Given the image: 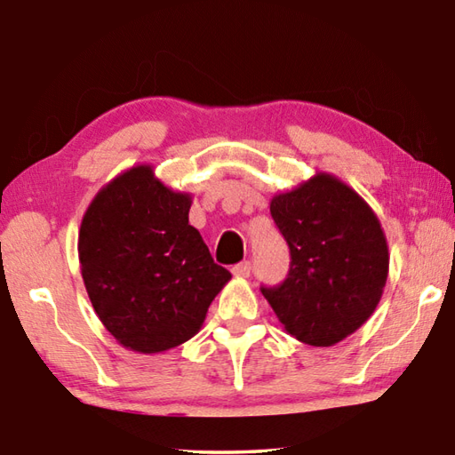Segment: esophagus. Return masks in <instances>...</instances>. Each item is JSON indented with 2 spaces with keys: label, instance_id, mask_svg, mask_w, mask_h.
Instances as JSON below:
<instances>
[{
  "label": "esophagus",
  "instance_id": "obj_1",
  "mask_svg": "<svg viewBox=\"0 0 455 455\" xmlns=\"http://www.w3.org/2000/svg\"><path fill=\"white\" fill-rule=\"evenodd\" d=\"M251 271H252V267H251L249 260H243V263H238V265L233 267V275H236V276H249Z\"/></svg>",
  "mask_w": 455,
  "mask_h": 455
}]
</instances>
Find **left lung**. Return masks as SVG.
I'll list each match as a JSON object with an SVG mask.
<instances>
[{
	"mask_svg": "<svg viewBox=\"0 0 455 455\" xmlns=\"http://www.w3.org/2000/svg\"><path fill=\"white\" fill-rule=\"evenodd\" d=\"M271 214L291 251L289 275L260 287L284 331L331 347L371 317L387 281V241L363 198L319 172L271 200Z\"/></svg>",
	"mask_w": 455,
	"mask_h": 455,
	"instance_id": "1",
	"label": "left lung"
}]
</instances>
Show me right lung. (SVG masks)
<instances>
[{
    "label": "right lung",
    "mask_w": 455,
    "mask_h": 455,
    "mask_svg": "<svg viewBox=\"0 0 455 455\" xmlns=\"http://www.w3.org/2000/svg\"><path fill=\"white\" fill-rule=\"evenodd\" d=\"M190 204V195L140 164L108 182L84 214L82 279L100 321L126 349L152 355L188 341L230 279L188 225Z\"/></svg>",
    "instance_id": "right-lung-1"
}]
</instances>
